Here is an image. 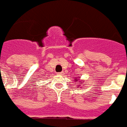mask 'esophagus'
Wrapping results in <instances>:
<instances>
[{
	"label": "esophagus",
	"instance_id": "1",
	"mask_svg": "<svg viewBox=\"0 0 127 127\" xmlns=\"http://www.w3.org/2000/svg\"><path fill=\"white\" fill-rule=\"evenodd\" d=\"M57 75H63V72H59V73H57Z\"/></svg>",
	"mask_w": 127,
	"mask_h": 127
}]
</instances>
